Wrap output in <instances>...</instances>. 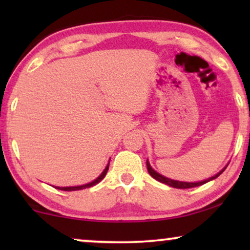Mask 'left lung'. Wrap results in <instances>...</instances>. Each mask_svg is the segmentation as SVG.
<instances>
[{
	"mask_svg": "<svg viewBox=\"0 0 250 250\" xmlns=\"http://www.w3.org/2000/svg\"><path fill=\"white\" fill-rule=\"evenodd\" d=\"M146 168H148V172H149L150 175H151V176L153 177V179H156L157 181H159V182L165 183V184H167V186H169V187L176 188V189H190V188H194V187L203 186V184L207 183V182H209V181L214 180V179H216L217 176H220L221 174L224 172V169L227 168V167H225L224 169H222L220 173H217L216 175H215V176L210 177V179L205 180V181H201V182H196V183H190V182H180V181H174V180L167 179V177L163 176V175H160L159 173H157L156 170H153V169L151 168V166H150V164H149L148 160H146Z\"/></svg>",
	"mask_w": 250,
	"mask_h": 250,
	"instance_id": "left-lung-1",
	"label": "left lung"
}]
</instances>
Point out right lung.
<instances>
[{
  "mask_svg": "<svg viewBox=\"0 0 250 250\" xmlns=\"http://www.w3.org/2000/svg\"><path fill=\"white\" fill-rule=\"evenodd\" d=\"M108 168H109V165L105 167L104 172H102V174L100 176L98 177L97 180H94L93 182L91 183H87V184H84V186H78V187H66V188H60V187H54L56 189H59V190H63V191H76V190H83V189H86V188H91L95 186V184H98L99 182H100L101 180H104V177L105 176V174H107L108 172Z\"/></svg>",
  "mask_w": 250,
  "mask_h": 250,
  "instance_id": "add662e5",
  "label": "right lung"
}]
</instances>
